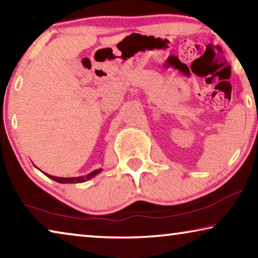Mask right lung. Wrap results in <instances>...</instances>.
Instances as JSON below:
<instances>
[{
  "instance_id": "right-lung-1",
  "label": "right lung",
  "mask_w": 258,
  "mask_h": 258,
  "mask_svg": "<svg viewBox=\"0 0 258 258\" xmlns=\"http://www.w3.org/2000/svg\"><path fill=\"white\" fill-rule=\"evenodd\" d=\"M101 171H102V168L94 169L93 172L87 174V175L77 176V177H58V176L49 175V174H46V173H44V174L47 177L52 178V180H54L55 182H58V183H83V182H86L87 180H90V178H93L95 175H98V174Z\"/></svg>"
}]
</instances>
